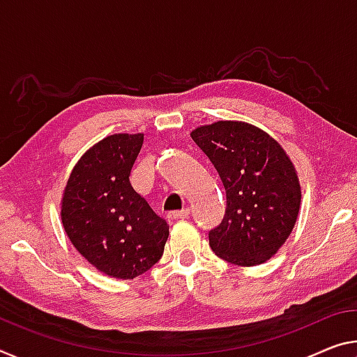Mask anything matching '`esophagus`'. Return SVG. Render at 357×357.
<instances>
[{
	"label": "esophagus",
	"mask_w": 357,
	"mask_h": 357,
	"mask_svg": "<svg viewBox=\"0 0 357 357\" xmlns=\"http://www.w3.org/2000/svg\"><path fill=\"white\" fill-rule=\"evenodd\" d=\"M190 216V209L184 208L181 211H169L168 213V219L172 220H179V219H188Z\"/></svg>",
	"instance_id": "obj_1"
}]
</instances>
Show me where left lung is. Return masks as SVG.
Wrapping results in <instances>:
<instances>
[{
	"label": "left lung",
	"instance_id": "left-lung-1",
	"mask_svg": "<svg viewBox=\"0 0 357 357\" xmlns=\"http://www.w3.org/2000/svg\"><path fill=\"white\" fill-rule=\"evenodd\" d=\"M218 169L225 216L209 231L216 256L241 267L267 262L289 238L302 203L298 173L282 146L243 121H218L190 132Z\"/></svg>",
	"mask_w": 357,
	"mask_h": 357
}]
</instances>
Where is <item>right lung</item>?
<instances>
[{"label":"right lung","mask_w":357,"mask_h":357,"mask_svg":"<svg viewBox=\"0 0 357 357\" xmlns=\"http://www.w3.org/2000/svg\"><path fill=\"white\" fill-rule=\"evenodd\" d=\"M144 133H114L73 167L60 200L71 245L101 273L133 280L162 257L169 227L130 184Z\"/></svg>","instance_id":"obj_1"}]
</instances>
